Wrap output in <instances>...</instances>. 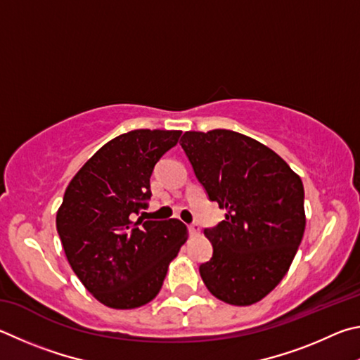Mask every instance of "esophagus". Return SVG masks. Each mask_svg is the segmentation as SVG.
Wrapping results in <instances>:
<instances>
[{
    "label": "esophagus",
    "mask_w": 360,
    "mask_h": 360,
    "mask_svg": "<svg viewBox=\"0 0 360 360\" xmlns=\"http://www.w3.org/2000/svg\"><path fill=\"white\" fill-rule=\"evenodd\" d=\"M188 231H190V234H191V236H198V234H199V231H200V228H199V224L193 223V224L188 226Z\"/></svg>",
    "instance_id": "obj_1"
}]
</instances>
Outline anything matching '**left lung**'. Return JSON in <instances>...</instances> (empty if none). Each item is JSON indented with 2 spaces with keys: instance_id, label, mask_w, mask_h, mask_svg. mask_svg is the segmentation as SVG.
I'll return each instance as SVG.
<instances>
[{
  "instance_id": "8db88e82",
  "label": "left lung",
  "mask_w": 360,
  "mask_h": 360,
  "mask_svg": "<svg viewBox=\"0 0 360 360\" xmlns=\"http://www.w3.org/2000/svg\"><path fill=\"white\" fill-rule=\"evenodd\" d=\"M180 145L207 196L226 210V219L204 229L213 255L199 267L202 281L226 304H256L283 280L304 237L300 176L236 131H188Z\"/></svg>"
}]
</instances>
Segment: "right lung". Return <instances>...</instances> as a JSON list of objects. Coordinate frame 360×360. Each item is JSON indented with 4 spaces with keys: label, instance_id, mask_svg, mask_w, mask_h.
<instances>
[{
    "label": "right lung",
    "instance_id": "right-lung-1",
    "mask_svg": "<svg viewBox=\"0 0 360 360\" xmlns=\"http://www.w3.org/2000/svg\"><path fill=\"white\" fill-rule=\"evenodd\" d=\"M181 131L134 129L101 147L68 185L56 231L74 274L105 307L137 308L156 297L188 231L179 219L137 218L150 176Z\"/></svg>",
    "mask_w": 360,
    "mask_h": 360
}]
</instances>
